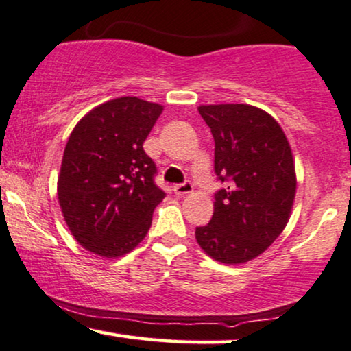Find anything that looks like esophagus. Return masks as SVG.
<instances>
[{
  "label": "esophagus",
  "instance_id": "34e87169",
  "mask_svg": "<svg viewBox=\"0 0 351 351\" xmlns=\"http://www.w3.org/2000/svg\"><path fill=\"white\" fill-rule=\"evenodd\" d=\"M191 191H193V185H191L190 182H184V184H179V185L174 186V193L179 195V196L190 195Z\"/></svg>",
  "mask_w": 351,
  "mask_h": 351
}]
</instances>
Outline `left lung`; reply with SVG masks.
<instances>
[{
    "mask_svg": "<svg viewBox=\"0 0 351 351\" xmlns=\"http://www.w3.org/2000/svg\"><path fill=\"white\" fill-rule=\"evenodd\" d=\"M213 132V219L196 227L199 247L220 263H244L267 251L289 222L297 179L292 150L275 118L247 104L199 105Z\"/></svg>",
    "mask_w": 351,
    "mask_h": 351,
    "instance_id": "1",
    "label": "left lung"
}]
</instances>
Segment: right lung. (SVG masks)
Wrapping results in <instances>:
<instances>
[{
	"instance_id": "1",
	"label": "right lung",
	"mask_w": 351,
	"mask_h": 351,
	"mask_svg": "<svg viewBox=\"0 0 351 351\" xmlns=\"http://www.w3.org/2000/svg\"><path fill=\"white\" fill-rule=\"evenodd\" d=\"M162 105L118 97L84 114L71 131L57 179V196L76 241L100 257L131 252L145 238L165 198L143 142Z\"/></svg>"
}]
</instances>
